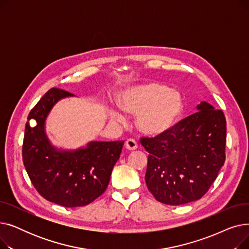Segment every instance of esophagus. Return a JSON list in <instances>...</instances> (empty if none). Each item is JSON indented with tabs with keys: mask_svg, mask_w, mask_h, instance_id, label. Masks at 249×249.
Returning a JSON list of instances; mask_svg holds the SVG:
<instances>
[{
	"mask_svg": "<svg viewBox=\"0 0 249 249\" xmlns=\"http://www.w3.org/2000/svg\"><path fill=\"white\" fill-rule=\"evenodd\" d=\"M125 147H126V149H128V150H135V149H137V147H138V145H137V143H136V141L134 140V139H127L126 140V142H125Z\"/></svg>",
	"mask_w": 249,
	"mask_h": 249,
	"instance_id": "34e87169",
	"label": "esophagus"
}]
</instances>
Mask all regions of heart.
<instances>
[{
  "label": "heart",
  "instance_id": "heart-1",
  "mask_svg": "<svg viewBox=\"0 0 249 249\" xmlns=\"http://www.w3.org/2000/svg\"><path fill=\"white\" fill-rule=\"evenodd\" d=\"M121 108L137 115V127L147 136H160L173 129L184 112V97L179 90L167 85L151 82L124 90L120 96ZM114 118L123 121L124 115L113 112Z\"/></svg>",
  "mask_w": 249,
  "mask_h": 249
}]
</instances>
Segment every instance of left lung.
<instances>
[{
    "mask_svg": "<svg viewBox=\"0 0 249 249\" xmlns=\"http://www.w3.org/2000/svg\"><path fill=\"white\" fill-rule=\"evenodd\" d=\"M165 134L142 137L149 153L146 186L159 202L182 205L201 199L225 162L226 119L207 102Z\"/></svg>",
    "mask_w": 249,
    "mask_h": 249,
    "instance_id": "1",
    "label": "left lung"
}]
</instances>
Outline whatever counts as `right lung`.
I'll return each instance as SVG.
<instances>
[{
  "mask_svg": "<svg viewBox=\"0 0 249 249\" xmlns=\"http://www.w3.org/2000/svg\"><path fill=\"white\" fill-rule=\"evenodd\" d=\"M52 88L28 115L22 147L23 162L37 192L49 202L63 207L86 206L106 191L112 169L120 158L124 141H91L86 147L63 150L50 143L46 118L61 99L72 97ZM36 125H30V120Z\"/></svg>",
  "mask_w": 249,
  "mask_h": 249,
  "instance_id": "right-lung-1",
  "label": "right lung"
}]
</instances>
